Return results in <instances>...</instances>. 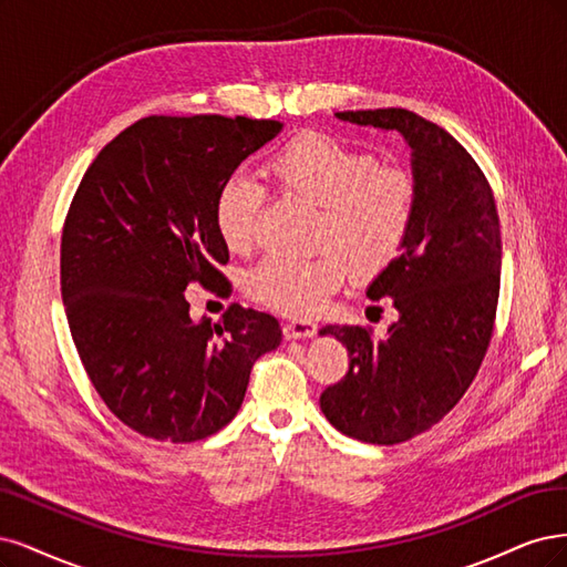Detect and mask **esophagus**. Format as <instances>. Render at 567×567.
<instances>
[{
	"label": "esophagus",
	"mask_w": 567,
	"mask_h": 567,
	"mask_svg": "<svg viewBox=\"0 0 567 567\" xmlns=\"http://www.w3.org/2000/svg\"><path fill=\"white\" fill-rule=\"evenodd\" d=\"M318 332V324L313 320H287L282 324L285 339H308Z\"/></svg>",
	"instance_id": "obj_1"
}]
</instances>
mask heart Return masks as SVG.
I'll use <instances>...</instances> for the list:
<instances>
[{
	"label": "heart",
	"mask_w": 567,
	"mask_h": 567,
	"mask_svg": "<svg viewBox=\"0 0 567 567\" xmlns=\"http://www.w3.org/2000/svg\"><path fill=\"white\" fill-rule=\"evenodd\" d=\"M268 174L285 195L316 205L308 259H266L245 276L247 297L285 316H313L346 272L377 276L398 257L412 226L416 188L405 169L381 167L374 155L339 138L306 132L268 159ZM266 190L249 176H230L214 203V226L230 254L257 243Z\"/></svg>",
	"instance_id": "obj_1"
}]
</instances>
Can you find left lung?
<instances>
[{"label":"left lung","mask_w":567,"mask_h":567,"mask_svg":"<svg viewBox=\"0 0 567 567\" xmlns=\"http://www.w3.org/2000/svg\"><path fill=\"white\" fill-rule=\"evenodd\" d=\"M339 120L403 134L412 148L414 216L400 254L368 287L398 320L327 324L349 351V372L327 386L320 410L343 435L395 445L429 431L462 400L495 330L502 233L495 195L464 145L403 107L346 111Z\"/></svg>","instance_id":"8db88e82"}]
</instances>
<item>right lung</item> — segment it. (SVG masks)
<instances>
[{
    "label": "right lung",
    "mask_w": 567,
    "mask_h": 567,
    "mask_svg": "<svg viewBox=\"0 0 567 567\" xmlns=\"http://www.w3.org/2000/svg\"><path fill=\"white\" fill-rule=\"evenodd\" d=\"M282 122L153 115L91 162L61 237V295L80 360L122 424L162 443H195L240 410L254 362L280 322L228 306L193 320L190 282L228 295V249L214 203L240 162Z\"/></svg>",
    "instance_id": "obj_1"
}]
</instances>
